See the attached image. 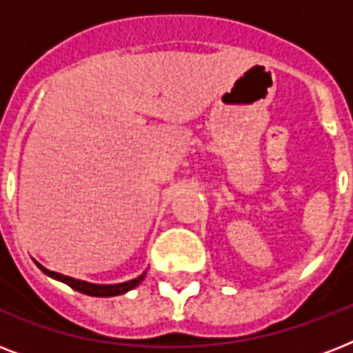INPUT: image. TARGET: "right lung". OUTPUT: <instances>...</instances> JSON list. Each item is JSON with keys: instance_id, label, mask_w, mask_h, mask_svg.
Listing matches in <instances>:
<instances>
[{"instance_id": "add662e5", "label": "right lung", "mask_w": 353, "mask_h": 353, "mask_svg": "<svg viewBox=\"0 0 353 353\" xmlns=\"http://www.w3.org/2000/svg\"><path fill=\"white\" fill-rule=\"evenodd\" d=\"M36 265H38V268H40L47 276H51V279L58 280V282H63V284H68L69 288H73L74 291H80V293H84V295H90V296L122 295V293H128V291L133 290V288H137V285L144 280V276H146V271H144L143 274H139L137 279L128 280V282H121V284H91V282H85V280H79V279H73V276H65V274L49 271V269L43 268V265L38 262H36Z\"/></svg>"}]
</instances>
